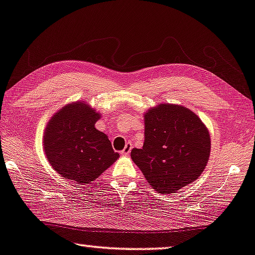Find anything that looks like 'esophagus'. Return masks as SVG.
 Segmentation results:
<instances>
[{
  "instance_id": "obj_1",
  "label": "esophagus",
  "mask_w": 255,
  "mask_h": 255,
  "mask_svg": "<svg viewBox=\"0 0 255 255\" xmlns=\"http://www.w3.org/2000/svg\"><path fill=\"white\" fill-rule=\"evenodd\" d=\"M130 150H131V144L130 143H126V147L124 148V150L121 151V155H125V156L129 155Z\"/></svg>"
}]
</instances>
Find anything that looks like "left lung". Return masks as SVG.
<instances>
[{
  "label": "left lung",
  "instance_id": "obj_1",
  "mask_svg": "<svg viewBox=\"0 0 255 255\" xmlns=\"http://www.w3.org/2000/svg\"><path fill=\"white\" fill-rule=\"evenodd\" d=\"M144 143L131 159L149 185L159 193H175L195 182L211 151L208 127L189 108L159 104L143 114Z\"/></svg>",
  "mask_w": 255,
  "mask_h": 255
}]
</instances>
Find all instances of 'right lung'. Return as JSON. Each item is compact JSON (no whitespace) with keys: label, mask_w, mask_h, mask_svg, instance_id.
<instances>
[{"label":"right lung","mask_w":255,"mask_h":255,"mask_svg":"<svg viewBox=\"0 0 255 255\" xmlns=\"http://www.w3.org/2000/svg\"><path fill=\"white\" fill-rule=\"evenodd\" d=\"M101 114L83 100L67 104L52 115L43 136L53 170L76 184H88L119 158L111 141L96 128Z\"/></svg>","instance_id":"add662e5"}]
</instances>
